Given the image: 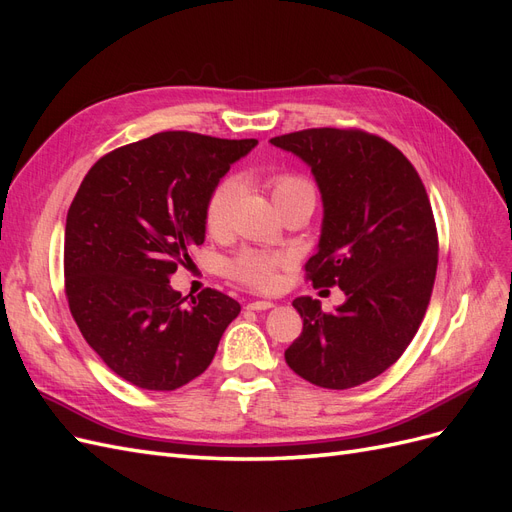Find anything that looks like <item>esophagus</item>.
<instances>
[{"mask_svg": "<svg viewBox=\"0 0 512 512\" xmlns=\"http://www.w3.org/2000/svg\"><path fill=\"white\" fill-rule=\"evenodd\" d=\"M273 305H275L273 301H252V303H247L245 307L254 309V312H265V309H271Z\"/></svg>", "mask_w": 512, "mask_h": 512, "instance_id": "34e87169", "label": "esophagus"}]
</instances>
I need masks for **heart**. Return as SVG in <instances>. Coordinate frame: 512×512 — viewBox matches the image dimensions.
Segmentation results:
<instances>
[{"mask_svg":"<svg viewBox=\"0 0 512 512\" xmlns=\"http://www.w3.org/2000/svg\"><path fill=\"white\" fill-rule=\"evenodd\" d=\"M267 190L271 194L277 211H284L294 205L316 203V190L309 179L297 173H275L267 179ZM237 185L232 179H222L213 185L205 200L203 218L205 228L211 235H222L230 220V209L235 203ZM288 265V256L282 252H262V250H241L228 262V275L239 284L269 292L280 284V271Z\"/></svg>","mask_w":512,"mask_h":512,"instance_id":"b5f03b06","label":"heart"}]
</instances>
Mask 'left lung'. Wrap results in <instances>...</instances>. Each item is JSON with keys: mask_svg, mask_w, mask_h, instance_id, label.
<instances>
[{"mask_svg": "<svg viewBox=\"0 0 512 512\" xmlns=\"http://www.w3.org/2000/svg\"><path fill=\"white\" fill-rule=\"evenodd\" d=\"M271 143L312 166L322 192V235L305 280L346 292L329 314L318 299L292 301L303 331L286 363L322 389H352L389 369L425 318L438 269L429 196L404 153L365 130L309 128Z\"/></svg>", "mask_w": 512, "mask_h": 512, "instance_id": "1", "label": "left lung"}]
</instances>
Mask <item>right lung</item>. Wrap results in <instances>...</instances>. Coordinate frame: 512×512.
Wrapping results in <instances>:
<instances>
[{
  "label": "right lung",
  "instance_id": "1",
  "mask_svg": "<svg viewBox=\"0 0 512 512\" xmlns=\"http://www.w3.org/2000/svg\"><path fill=\"white\" fill-rule=\"evenodd\" d=\"M256 138L158 132L89 168L68 209L70 314L108 369L138 389L175 391L211 365L241 305L205 288L181 297L170 275L205 241V200Z\"/></svg>",
  "mask_w": 512,
  "mask_h": 512
}]
</instances>
